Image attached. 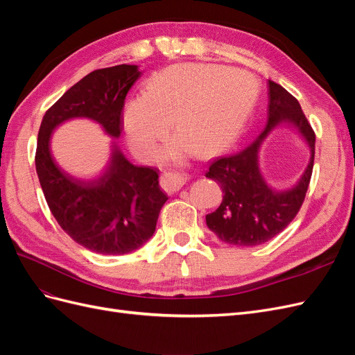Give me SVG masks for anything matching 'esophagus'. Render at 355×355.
Segmentation results:
<instances>
[{"instance_id":"obj_1","label":"esophagus","mask_w":355,"mask_h":355,"mask_svg":"<svg viewBox=\"0 0 355 355\" xmlns=\"http://www.w3.org/2000/svg\"><path fill=\"white\" fill-rule=\"evenodd\" d=\"M161 182H163L164 189H167L170 192H176L185 185L187 179L179 173H175V171H166L163 178H161Z\"/></svg>"}]
</instances>
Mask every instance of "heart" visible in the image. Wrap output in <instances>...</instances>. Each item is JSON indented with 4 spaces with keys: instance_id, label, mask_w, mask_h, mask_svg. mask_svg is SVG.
<instances>
[{
    "instance_id": "b5f03b06",
    "label": "heart",
    "mask_w": 355,
    "mask_h": 355,
    "mask_svg": "<svg viewBox=\"0 0 355 355\" xmlns=\"http://www.w3.org/2000/svg\"><path fill=\"white\" fill-rule=\"evenodd\" d=\"M249 75L213 65H178L157 73L146 94L124 111V130L133 151L153 157L171 128L179 133L163 157L180 161L197 151L209 155L235 141L254 103Z\"/></svg>"
}]
</instances>
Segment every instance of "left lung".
Wrapping results in <instances>:
<instances>
[{
	"instance_id": "left-lung-1",
	"label": "left lung",
	"mask_w": 355,
	"mask_h": 355,
	"mask_svg": "<svg viewBox=\"0 0 355 355\" xmlns=\"http://www.w3.org/2000/svg\"><path fill=\"white\" fill-rule=\"evenodd\" d=\"M268 120L263 132L239 154L218 157L209 164L206 178L220 185V206L206 216L207 227L234 245H257L274 239L295 219L305 200L314 167L315 133L299 102L280 84L268 83ZM290 122L304 136L311 158L303 178L292 189L274 191L266 185L259 170V148L272 128Z\"/></svg>"
}]
</instances>
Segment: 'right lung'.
Here are the masks:
<instances>
[{"mask_svg": "<svg viewBox=\"0 0 355 355\" xmlns=\"http://www.w3.org/2000/svg\"><path fill=\"white\" fill-rule=\"evenodd\" d=\"M139 75L136 65L90 72L47 110L40 125L35 167L50 211L75 243L96 253L125 254L153 237L167 201L158 184L159 170L132 164L114 145L111 163L99 179H75L53 159L50 136L71 118H90L110 136L120 137L125 96Z\"/></svg>", "mask_w": 355, "mask_h": 355, "instance_id": "obj_1", "label": "right lung"}]
</instances>
